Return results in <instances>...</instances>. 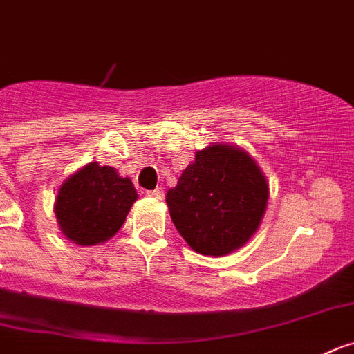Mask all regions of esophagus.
<instances>
[{
  "mask_svg": "<svg viewBox=\"0 0 354 354\" xmlns=\"http://www.w3.org/2000/svg\"><path fill=\"white\" fill-rule=\"evenodd\" d=\"M163 187H156V189L152 191H147V196H151V198H156V200H161L163 198Z\"/></svg>",
  "mask_w": 354,
  "mask_h": 354,
  "instance_id": "obj_1",
  "label": "esophagus"
}]
</instances>
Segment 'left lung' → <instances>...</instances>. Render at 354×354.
I'll use <instances>...</instances> for the list:
<instances>
[{
    "instance_id": "1",
    "label": "left lung",
    "mask_w": 354,
    "mask_h": 354,
    "mask_svg": "<svg viewBox=\"0 0 354 354\" xmlns=\"http://www.w3.org/2000/svg\"><path fill=\"white\" fill-rule=\"evenodd\" d=\"M268 202V184L241 147L209 145L194 154L177 186L167 193L177 232L193 251L225 256L258 230Z\"/></svg>"
}]
</instances>
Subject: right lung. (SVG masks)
Returning <instances> with one entry per match:
<instances>
[{
  "instance_id": "obj_1",
  "label": "right lung",
  "mask_w": 354,
  "mask_h": 354,
  "mask_svg": "<svg viewBox=\"0 0 354 354\" xmlns=\"http://www.w3.org/2000/svg\"><path fill=\"white\" fill-rule=\"evenodd\" d=\"M137 189L115 168L89 163L70 175L57 193V223L68 241L79 245H96L121 230Z\"/></svg>"
}]
</instances>
